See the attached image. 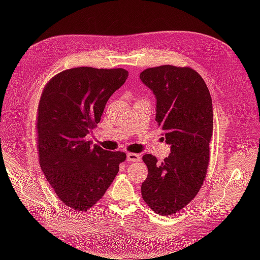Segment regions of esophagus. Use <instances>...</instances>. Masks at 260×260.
<instances>
[{
    "instance_id": "esophagus-1",
    "label": "esophagus",
    "mask_w": 260,
    "mask_h": 260,
    "mask_svg": "<svg viewBox=\"0 0 260 260\" xmlns=\"http://www.w3.org/2000/svg\"><path fill=\"white\" fill-rule=\"evenodd\" d=\"M127 160L128 161H140L141 157L139 154L136 153H128L127 154Z\"/></svg>"
}]
</instances>
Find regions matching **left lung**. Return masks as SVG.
Here are the masks:
<instances>
[{"label":"left lung","instance_id":"obj_1","mask_svg":"<svg viewBox=\"0 0 260 260\" xmlns=\"http://www.w3.org/2000/svg\"><path fill=\"white\" fill-rule=\"evenodd\" d=\"M140 79L156 98V122L170 145L161 162L146 154L148 175L141 186L147 205L161 216L190 203L205 180L212 136V102L203 78L190 67L147 68Z\"/></svg>","mask_w":260,"mask_h":260}]
</instances>
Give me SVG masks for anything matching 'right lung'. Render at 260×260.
Here are the masks:
<instances>
[{"mask_svg": "<svg viewBox=\"0 0 260 260\" xmlns=\"http://www.w3.org/2000/svg\"><path fill=\"white\" fill-rule=\"evenodd\" d=\"M128 78L122 68L77 67L54 76L38 107L39 162L46 180L66 206L84 211L96 204L124 161L85 141L98 127L112 94Z\"/></svg>", "mask_w": 260, "mask_h": 260, "instance_id": "add662e5", "label": "right lung"}]
</instances>
